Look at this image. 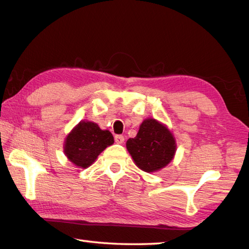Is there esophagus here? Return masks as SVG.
<instances>
[{"label":"esophagus","mask_w":249,"mask_h":249,"mask_svg":"<svg viewBox=\"0 0 249 249\" xmlns=\"http://www.w3.org/2000/svg\"><path fill=\"white\" fill-rule=\"evenodd\" d=\"M114 140H115V142L116 143H123L124 142V136H122V135H116L115 137H114Z\"/></svg>","instance_id":"obj_1"}]
</instances>
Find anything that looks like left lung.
<instances>
[{
  "label": "left lung",
  "mask_w": 249,
  "mask_h": 249,
  "mask_svg": "<svg viewBox=\"0 0 249 249\" xmlns=\"http://www.w3.org/2000/svg\"><path fill=\"white\" fill-rule=\"evenodd\" d=\"M126 148L136 166L145 173H154L172 162L177 143L166 125L155 119H145L137 136L127 140Z\"/></svg>",
  "instance_id": "1"
}]
</instances>
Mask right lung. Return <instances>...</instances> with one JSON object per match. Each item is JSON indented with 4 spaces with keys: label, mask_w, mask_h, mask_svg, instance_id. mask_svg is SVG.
Here are the masks:
<instances>
[{
    "label": "right lung",
    "mask_w": 249,
    "mask_h": 249,
    "mask_svg": "<svg viewBox=\"0 0 249 249\" xmlns=\"http://www.w3.org/2000/svg\"><path fill=\"white\" fill-rule=\"evenodd\" d=\"M113 142L109 130H102L94 122L81 121L66 137L63 152L75 166L87 168Z\"/></svg>",
    "instance_id": "obj_1"
}]
</instances>
